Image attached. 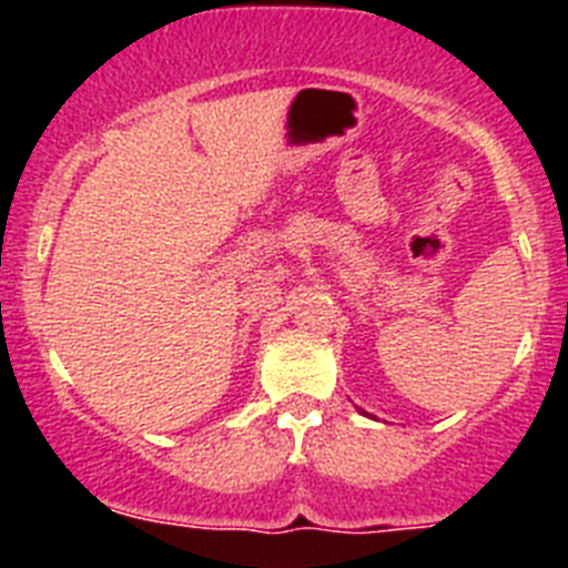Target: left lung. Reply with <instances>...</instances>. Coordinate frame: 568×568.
<instances>
[{"label":"left lung","instance_id":"8db88e82","mask_svg":"<svg viewBox=\"0 0 568 568\" xmlns=\"http://www.w3.org/2000/svg\"><path fill=\"white\" fill-rule=\"evenodd\" d=\"M361 413H364V409H361Z\"/></svg>","mask_w":568,"mask_h":568}]
</instances>
